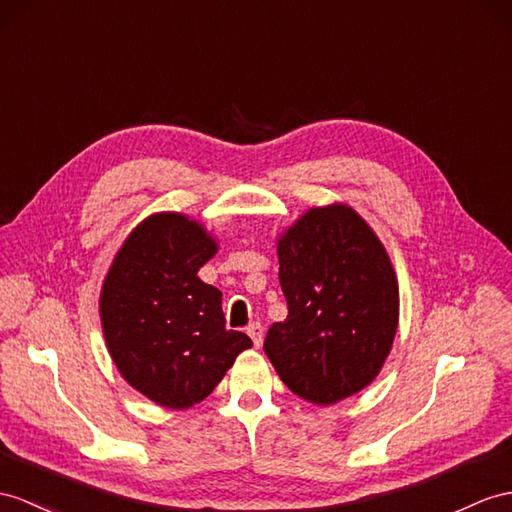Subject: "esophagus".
I'll return each instance as SVG.
<instances>
[{
  "mask_svg": "<svg viewBox=\"0 0 512 512\" xmlns=\"http://www.w3.org/2000/svg\"><path fill=\"white\" fill-rule=\"evenodd\" d=\"M247 334H249V339L254 341V347H260V345H263L265 330H263V326H260V323H252V326L247 328Z\"/></svg>",
  "mask_w": 512,
  "mask_h": 512,
  "instance_id": "1",
  "label": "esophagus"
}]
</instances>
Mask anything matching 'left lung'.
I'll list each match as a JSON object with an SVG mask.
<instances>
[{"label":"left lung","mask_w":512,"mask_h":512,"mask_svg":"<svg viewBox=\"0 0 512 512\" xmlns=\"http://www.w3.org/2000/svg\"><path fill=\"white\" fill-rule=\"evenodd\" d=\"M289 315L265 354L302 400L330 406L380 373L400 323V286L386 247L352 206L308 208L278 236Z\"/></svg>","instance_id":"obj_1"}]
</instances>
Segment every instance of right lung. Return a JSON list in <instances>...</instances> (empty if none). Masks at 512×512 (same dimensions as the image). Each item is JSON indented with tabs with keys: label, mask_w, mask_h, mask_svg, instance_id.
Listing matches in <instances>:
<instances>
[{
	"label": "right lung",
	"mask_w": 512,
	"mask_h": 512,
	"mask_svg": "<svg viewBox=\"0 0 512 512\" xmlns=\"http://www.w3.org/2000/svg\"><path fill=\"white\" fill-rule=\"evenodd\" d=\"M217 239L182 213H154L119 247L99 293L108 354L121 378L158 406L184 410L215 391L252 347L226 330L221 291L197 271Z\"/></svg>",
	"instance_id": "1"
}]
</instances>
